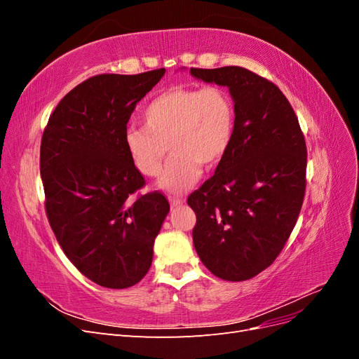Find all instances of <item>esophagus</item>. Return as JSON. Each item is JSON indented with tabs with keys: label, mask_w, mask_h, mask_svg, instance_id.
I'll use <instances>...</instances> for the list:
<instances>
[{
	"label": "esophagus",
	"mask_w": 359,
	"mask_h": 359,
	"mask_svg": "<svg viewBox=\"0 0 359 359\" xmlns=\"http://www.w3.org/2000/svg\"><path fill=\"white\" fill-rule=\"evenodd\" d=\"M169 203L172 208H175V206H180L184 203V199H180V198H169Z\"/></svg>",
	"instance_id": "34e87169"
}]
</instances>
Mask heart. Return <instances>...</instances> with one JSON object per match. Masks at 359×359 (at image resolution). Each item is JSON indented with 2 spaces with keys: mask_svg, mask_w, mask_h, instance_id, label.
<instances>
[{
  "mask_svg": "<svg viewBox=\"0 0 359 359\" xmlns=\"http://www.w3.org/2000/svg\"><path fill=\"white\" fill-rule=\"evenodd\" d=\"M142 116L145 127L126 130V151L142 175L156 178L169 145L172 156L158 181L169 193L194 186L202 166L219 165L235 136V103L220 85L172 86L148 103Z\"/></svg>",
  "mask_w": 359,
  "mask_h": 359,
  "instance_id": "heart-1",
  "label": "heart"
}]
</instances>
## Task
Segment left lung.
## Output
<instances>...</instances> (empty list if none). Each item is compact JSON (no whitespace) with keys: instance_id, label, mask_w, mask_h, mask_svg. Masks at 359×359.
I'll return each mask as SVG.
<instances>
[{"instance_id":"obj_1","label":"left lung","mask_w":359,"mask_h":359,"mask_svg":"<svg viewBox=\"0 0 359 359\" xmlns=\"http://www.w3.org/2000/svg\"><path fill=\"white\" fill-rule=\"evenodd\" d=\"M227 86L236 124L231 149L187 203L202 264L227 281L253 278L274 262L295 227L306 193L307 147L278 86L243 67L190 69Z\"/></svg>"}]
</instances>
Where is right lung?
<instances>
[{"label":"right lung","instance_id":"right-lung-1","mask_svg":"<svg viewBox=\"0 0 359 359\" xmlns=\"http://www.w3.org/2000/svg\"><path fill=\"white\" fill-rule=\"evenodd\" d=\"M165 72L93 76L66 94L43 132L49 224L70 262L103 287L126 289L145 277L169 212L158 191L132 198L145 180L124 147L136 104Z\"/></svg>","mask_w":359,"mask_h":359}]
</instances>
